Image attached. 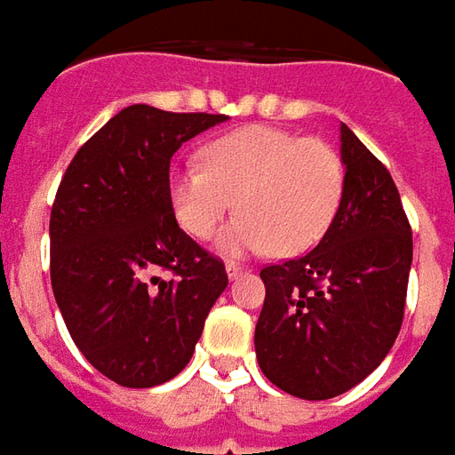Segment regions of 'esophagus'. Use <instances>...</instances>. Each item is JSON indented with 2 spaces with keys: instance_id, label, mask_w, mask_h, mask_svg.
<instances>
[{
  "instance_id": "esophagus-1",
  "label": "esophagus",
  "mask_w": 455,
  "mask_h": 455,
  "mask_svg": "<svg viewBox=\"0 0 455 455\" xmlns=\"http://www.w3.org/2000/svg\"><path fill=\"white\" fill-rule=\"evenodd\" d=\"M243 270H246V267H243V266H236V263H227L228 280H236L238 275H243Z\"/></svg>"
}]
</instances>
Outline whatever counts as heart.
<instances>
[{
	"label": "heart",
	"mask_w": 455,
	"mask_h": 455,
	"mask_svg": "<svg viewBox=\"0 0 455 455\" xmlns=\"http://www.w3.org/2000/svg\"><path fill=\"white\" fill-rule=\"evenodd\" d=\"M199 158L202 168L189 163L170 172V209L182 231L209 241L236 199L241 214L219 236L227 256L309 251L341 204V158L324 140L246 126L209 140Z\"/></svg>",
	"instance_id": "heart-1"
}]
</instances>
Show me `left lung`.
I'll list each match as a JSON object with an SVG mask.
<instances>
[{
	"label": "left lung",
	"instance_id": "left-lung-1",
	"mask_svg": "<svg viewBox=\"0 0 455 455\" xmlns=\"http://www.w3.org/2000/svg\"><path fill=\"white\" fill-rule=\"evenodd\" d=\"M343 195L307 256L260 270V371L302 400H329L365 380L400 334L411 228L390 172L341 124Z\"/></svg>",
	"mask_w": 455,
	"mask_h": 455
}]
</instances>
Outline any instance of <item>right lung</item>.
I'll return each mask as SVG.
<instances>
[{
    "label": "right lung",
    "instance_id": "right-lung-1",
    "mask_svg": "<svg viewBox=\"0 0 455 455\" xmlns=\"http://www.w3.org/2000/svg\"><path fill=\"white\" fill-rule=\"evenodd\" d=\"M224 114L131 104L77 150L51 212V285L75 346L109 380L156 387L192 358L224 263L178 227L170 158ZM168 269L170 281L157 273Z\"/></svg>",
    "mask_w": 455,
    "mask_h": 455
}]
</instances>
